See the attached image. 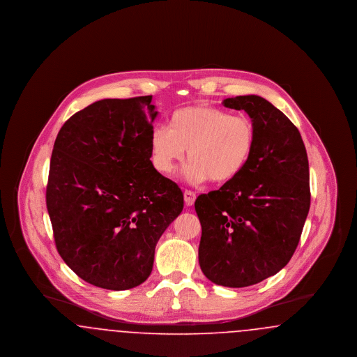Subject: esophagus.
Returning a JSON list of instances; mask_svg holds the SVG:
<instances>
[{"instance_id": "esophagus-1", "label": "esophagus", "mask_w": 357, "mask_h": 357, "mask_svg": "<svg viewBox=\"0 0 357 357\" xmlns=\"http://www.w3.org/2000/svg\"><path fill=\"white\" fill-rule=\"evenodd\" d=\"M183 197H185V204H186V206H192L194 202H195V198H197L195 192H192L190 190H185Z\"/></svg>"}]
</instances>
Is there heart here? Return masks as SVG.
Segmentation results:
<instances>
[{"label": "heart", "mask_w": 357, "mask_h": 357, "mask_svg": "<svg viewBox=\"0 0 357 357\" xmlns=\"http://www.w3.org/2000/svg\"><path fill=\"white\" fill-rule=\"evenodd\" d=\"M255 146V127L250 118L211 105L178 109L171 115L170 127L158 126L150 136L155 169L174 174L187 150L190 163L185 176L192 183L233 181L249 163Z\"/></svg>", "instance_id": "heart-1"}]
</instances>
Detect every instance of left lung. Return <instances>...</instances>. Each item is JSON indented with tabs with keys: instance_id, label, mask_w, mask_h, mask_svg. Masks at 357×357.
Listing matches in <instances>:
<instances>
[{
	"instance_id": "1",
	"label": "left lung",
	"mask_w": 357,
	"mask_h": 357,
	"mask_svg": "<svg viewBox=\"0 0 357 357\" xmlns=\"http://www.w3.org/2000/svg\"><path fill=\"white\" fill-rule=\"evenodd\" d=\"M223 105L250 116L255 151L237 178L197 198L198 258L211 282L245 288L280 272L294 253L310 206L309 163L300 131L272 102L248 95Z\"/></svg>"
}]
</instances>
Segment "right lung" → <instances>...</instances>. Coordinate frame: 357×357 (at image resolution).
Here are the masks:
<instances>
[{"instance_id":"1","label":"right lung","mask_w":357,"mask_h":357,"mask_svg":"<svg viewBox=\"0 0 357 357\" xmlns=\"http://www.w3.org/2000/svg\"><path fill=\"white\" fill-rule=\"evenodd\" d=\"M153 96L102 99L54 140L47 208L59 255L88 284L126 290L151 274L155 246L183 210V192L155 170Z\"/></svg>"}]
</instances>
